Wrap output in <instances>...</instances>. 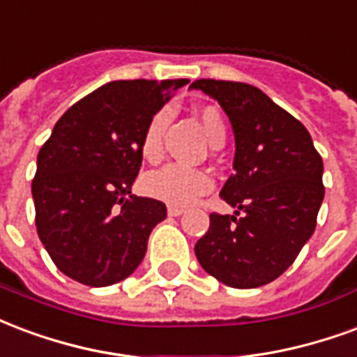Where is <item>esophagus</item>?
Returning <instances> with one entry per match:
<instances>
[{
	"instance_id": "1",
	"label": "esophagus",
	"mask_w": 357,
	"mask_h": 357,
	"mask_svg": "<svg viewBox=\"0 0 357 357\" xmlns=\"http://www.w3.org/2000/svg\"><path fill=\"white\" fill-rule=\"evenodd\" d=\"M184 207H178V205H169L167 207V213L171 215V217H178V215H182L184 213Z\"/></svg>"
}]
</instances>
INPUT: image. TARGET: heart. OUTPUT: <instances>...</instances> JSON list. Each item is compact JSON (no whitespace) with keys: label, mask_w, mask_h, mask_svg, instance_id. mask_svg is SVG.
I'll return each mask as SVG.
<instances>
[{"label":"heart","mask_w":357,"mask_h":357,"mask_svg":"<svg viewBox=\"0 0 357 357\" xmlns=\"http://www.w3.org/2000/svg\"><path fill=\"white\" fill-rule=\"evenodd\" d=\"M199 118L204 129L209 137L211 144L217 146L222 144L226 135V125L222 114L215 106H204L199 110ZM169 119L167 108H161L148 119L142 140H140V152L146 160H158L163 150V131ZM213 188V178L207 171L197 167H188L181 163H167L163 167L150 171L142 176V190L144 194L153 199H160L171 205H188L196 202L197 197L207 194Z\"/></svg>","instance_id":"obj_1"}]
</instances>
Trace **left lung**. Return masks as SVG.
Instances as JSON below:
<instances>
[{"mask_svg": "<svg viewBox=\"0 0 357 357\" xmlns=\"http://www.w3.org/2000/svg\"><path fill=\"white\" fill-rule=\"evenodd\" d=\"M190 87L213 96L232 123L234 175L220 197L236 215H209L196 257L207 274L236 289L274 282L316 230L324 202V161L310 132L253 85L196 79Z\"/></svg>", "mask_w": 357, "mask_h": 357, "instance_id": "left-lung-1", "label": "left lung"}]
</instances>
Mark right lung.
I'll return each mask as SVG.
<instances>
[{
    "instance_id": "obj_1",
    "label": "right lung",
    "mask_w": 357,
    "mask_h": 357,
    "mask_svg": "<svg viewBox=\"0 0 357 357\" xmlns=\"http://www.w3.org/2000/svg\"><path fill=\"white\" fill-rule=\"evenodd\" d=\"M188 79L110 82L62 114L38 153L36 228L62 274L89 287L131 275L165 204L132 196L148 119Z\"/></svg>"
}]
</instances>
